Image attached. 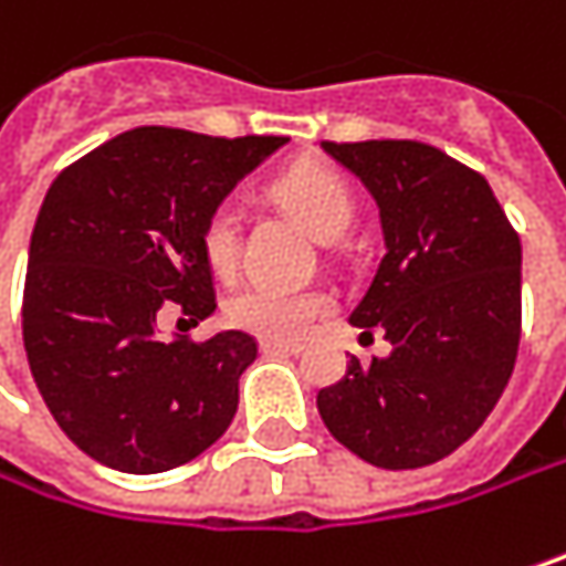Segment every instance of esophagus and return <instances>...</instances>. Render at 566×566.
<instances>
[{
    "mask_svg": "<svg viewBox=\"0 0 566 566\" xmlns=\"http://www.w3.org/2000/svg\"><path fill=\"white\" fill-rule=\"evenodd\" d=\"M259 349L265 356H297L301 343H284V339H259Z\"/></svg>",
    "mask_w": 566,
    "mask_h": 566,
    "instance_id": "1",
    "label": "esophagus"
}]
</instances>
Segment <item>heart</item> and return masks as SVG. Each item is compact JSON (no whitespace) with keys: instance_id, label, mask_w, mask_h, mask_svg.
Segmentation results:
<instances>
[{"instance_id":"1","label":"heart","mask_w":566,"mask_h":566,"mask_svg":"<svg viewBox=\"0 0 566 566\" xmlns=\"http://www.w3.org/2000/svg\"><path fill=\"white\" fill-rule=\"evenodd\" d=\"M275 200L287 207L317 239H336L353 220V190L346 178L321 161H304L287 168L272 184ZM239 242H242V220L230 203H220L207 213L200 230V249L207 265L217 275H232L239 265ZM334 297L317 284H272L249 282L235 287L223 317L235 331L265 336V339H297L321 317H327Z\"/></svg>"}]
</instances>
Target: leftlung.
<instances>
[{
    "mask_svg": "<svg viewBox=\"0 0 566 566\" xmlns=\"http://www.w3.org/2000/svg\"><path fill=\"white\" fill-rule=\"evenodd\" d=\"M379 203L386 255L349 314L388 356L317 391L331 434L382 470L443 460L512 379L522 339V242L486 178L411 138L324 142Z\"/></svg>",
    "mask_w": 566,
    "mask_h": 566,
    "instance_id": "obj_1",
    "label": "left lung"
}]
</instances>
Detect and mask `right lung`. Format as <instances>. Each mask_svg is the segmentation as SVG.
<instances>
[{"instance_id":"add662e5","label":"right lung","mask_w":566,"mask_h":566,"mask_svg":"<svg viewBox=\"0 0 566 566\" xmlns=\"http://www.w3.org/2000/svg\"><path fill=\"white\" fill-rule=\"evenodd\" d=\"M284 142L142 126L51 184L28 249L22 336L48 411L103 467L165 473L230 428L259 343L242 331L158 336V321L217 311L203 220Z\"/></svg>"}]
</instances>
